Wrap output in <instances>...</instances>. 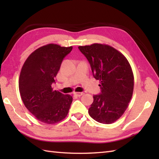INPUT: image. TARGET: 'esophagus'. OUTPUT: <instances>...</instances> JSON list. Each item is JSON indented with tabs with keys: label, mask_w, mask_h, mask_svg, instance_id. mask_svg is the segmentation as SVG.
Wrapping results in <instances>:
<instances>
[{
	"label": "esophagus",
	"mask_w": 159,
	"mask_h": 159,
	"mask_svg": "<svg viewBox=\"0 0 159 159\" xmlns=\"http://www.w3.org/2000/svg\"><path fill=\"white\" fill-rule=\"evenodd\" d=\"M74 95H75V96H76L80 97V96H83V94H84V93H83V92H74Z\"/></svg>",
	"instance_id": "34e87169"
}]
</instances>
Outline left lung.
Listing matches in <instances>:
<instances>
[{
	"label": "left lung",
	"instance_id": "1",
	"mask_svg": "<svg viewBox=\"0 0 159 159\" xmlns=\"http://www.w3.org/2000/svg\"><path fill=\"white\" fill-rule=\"evenodd\" d=\"M89 61L101 93L94 95L89 114L98 122L109 124L124 114L133 93L134 75L127 59L113 47L102 43L80 46Z\"/></svg>",
	"mask_w": 159,
	"mask_h": 159
}]
</instances>
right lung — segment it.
<instances>
[{"instance_id": "1", "label": "right lung", "mask_w": 159, "mask_h": 159, "mask_svg": "<svg viewBox=\"0 0 159 159\" xmlns=\"http://www.w3.org/2000/svg\"><path fill=\"white\" fill-rule=\"evenodd\" d=\"M72 46L49 43L36 49L24 63L19 77V91L23 103L37 120L47 124L66 118L72 96L53 90L52 84L62 61Z\"/></svg>"}]
</instances>
